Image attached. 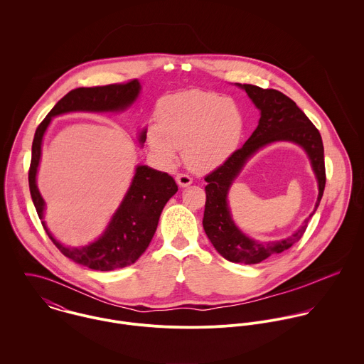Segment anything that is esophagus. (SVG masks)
Returning a JSON list of instances; mask_svg holds the SVG:
<instances>
[{"label":"esophagus","mask_w":364,"mask_h":364,"mask_svg":"<svg viewBox=\"0 0 364 364\" xmlns=\"http://www.w3.org/2000/svg\"><path fill=\"white\" fill-rule=\"evenodd\" d=\"M175 179H176L178 185L182 186V188H186V186H189L193 182V179L189 175H186V173H178Z\"/></svg>","instance_id":"1"}]
</instances>
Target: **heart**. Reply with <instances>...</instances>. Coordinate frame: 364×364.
<instances>
[{
	"label": "heart",
	"mask_w": 364,
	"mask_h": 364,
	"mask_svg": "<svg viewBox=\"0 0 364 364\" xmlns=\"http://www.w3.org/2000/svg\"><path fill=\"white\" fill-rule=\"evenodd\" d=\"M242 129V113L232 100L192 90L159 102L156 126L147 130V141L162 164H173L178 149H183L185 164L195 172H206L232 156Z\"/></svg>",
	"instance_id": "obj_1"
}]
</instances>
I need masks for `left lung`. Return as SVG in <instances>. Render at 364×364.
<instances>
[{
	"mask_svg": "<svg viewBox=\"0 0 364 364\" xmlns=\"http://www.w3.org/2000/svg\"><path fill=\"white\" fill-rule=\"evenodd\" d=\"M238 87L245 90L259 109V124L240 150L234 151L223 165L205 176L208 185L205 188L203 228L210 242L223 258L235 263L252 264L284 252L301 240L310 218L322 199L326 175L321 134L296 102L276 90H263L251 84H238ZM274 141H291L306 150L318 181V199L311 217L293 236L280 242L259 243L247 237L233 224L226 195L245 162L259 148Z\"/></svg>",
	"mask_w": 364,
	"mask_h": 364,
	"instance_id": "left-lung-1",
	"label": "left lung"
}]
</instances>
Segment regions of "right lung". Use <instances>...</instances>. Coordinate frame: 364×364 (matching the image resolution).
<instances>
[{"label": "right lung", "instance_id": "right-lung-1", "mask_svg": "<svg viewBox=\"0 0 364 364\" xmlns=\"http://www.w3.org/2000/svg\"><path fill=\"white\" fill-rule=\"evenodd\" d=\"M139 92L140 82L137 80L104 87L77 88L64 95L42 120L33 137L32 159L28 175L31 196L41 220H43L45 200L36 186V172L42 154V140L52 117L77 110H124L136 101ZM146 133L147 130L140 133V144L146 141ZM176 192L178 185L166 172L139 165L122 205L113 214L104 234L92 244L81 248L64 247L53 238L45 221H42V225L53 244L64 257L94 270H113L129 266L141 257L154 237L162 208Z\"/></svg>", "mask_w": 364, "mask_h": 364}]
</instances>
